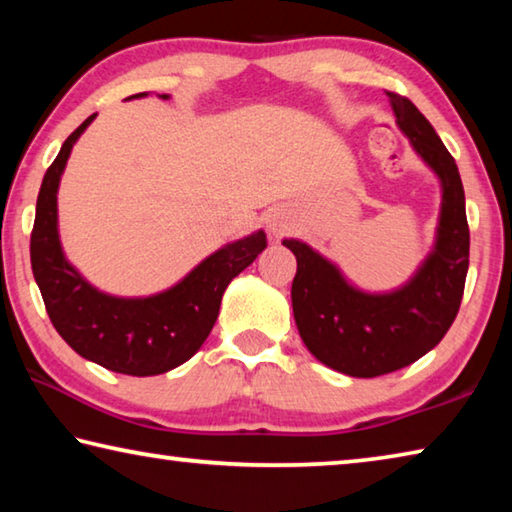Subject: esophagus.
Returning a JSON list of instances; mask_svg holds the SVG:
<instances>
[{"label":"esophagus","mask_w":512,"mask_h":512,"mask_svg":"<svg viewBox=\"0 0 512 512\" xmlns=\"http://www.w3.org/2000/svg\"><path fill=\"white\" fill-rule=\"evenodd\" d=\"M291 225V214L287 210H282V207H273V210L266 214V228L273 237H280L284 232H289Z\"/></svg>","instance_id":"1"}]
</instances>
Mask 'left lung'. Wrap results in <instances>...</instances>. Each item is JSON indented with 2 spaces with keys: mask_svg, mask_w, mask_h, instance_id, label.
<instances>
[{
  "mask_svg": "<svg viewBox=\"0 0 512 512\" xmlns=\"http://www.w3.org/2000/svg\"><path fill=\"white\" fill-rule=\"evenodd\" d=\"M388 97L397 128L440 183L436 237L427 257L397 289L366 291L305 241L282 239L298 262L291 305L302 343L327 368L363 379L411 366L443 341L461 307L470 266L465 192L456 162L409 99Z\"/></svg>",
  "mask_w": 512,
  "mask_h": 512,
  "instance_id": "1",
  "label": "left lung"
}]
</instances>
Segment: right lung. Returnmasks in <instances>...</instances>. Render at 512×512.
<instances>
[{
    "mask_svg": "<svg viewBox=\"0 0 512 512\" xmlns=\"http://www.w3.org/2000/svg\"><path fill=\"white\" fill-rule=\"evenodd\" d=\"M149 92L133 94L144 99ZM171 99L169 94H158ZM92 115L67 137L42 178L31 232V268L56 332L83 359L133 377L162 375L201 350L219 316L228 284L266 248V232L230 241L183 280L151 296H112L90 284L65 257L58 232V187L74 144Z\"/></svg>",
    "mask_w": 512,
    "mask_h": 512,
    "instance_id": "add662e5",
    "label": "right lung"
}]
</instances>
